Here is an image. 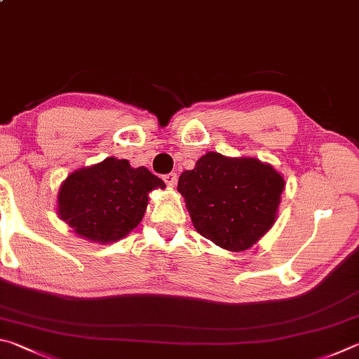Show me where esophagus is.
I'll return each mask as SVG.
<instances>
[{
	"label": "esophagus",
	"instance_id": "1",
	"mask_svg": "<svg viewBox=\"0 0 359 359\" xmlns=\"http://www.w3.org/2000/svg\"><path fill=\"white\" fill-rule=\"evenodd\" d=\"M176 180H178V176H176V173L163 175V181H165V184L168 187H175L176 186Z\"/></svg>",
	"mask_w": 359,
	"mask_h": 359
}]
</instances>
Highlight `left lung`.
<instances>
[{
	"label": "left lung",
	"instance_id": "1",
	"mask_svg": "<svg viewBox=\"0 0 359 359\" xmlns=\"http://www.w3.org/2000/svg\"><path fill=\"white\" fill-rule=\"evenodd\" d=\"M285 180L271 163L208 151L178 180L192 224L216 246L241 252L278 219Z\"/></svg>",
	"mask_w": 359,
	"mask_h": 359
}]
</instances>
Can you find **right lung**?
I'll return each instance as SVG.
<instances>
[{
	"label": "right lung",
	"mask_w": 359,
	"mask_h": 359,
	"mask_svg": "<svg viewBox=\"0 0 359 359\" xmlns=\"http://www.w3.org/2000/svg\"><path fill=\"white\" fill-rule=\"evenodd\" d=\"M154 189H165V183L147 167L132 168L129 161L107 157L67 175L56 211L80 238L110 244L140 224Z\"/></svg>",
	"instance_id": "1"
}]
</instances>
